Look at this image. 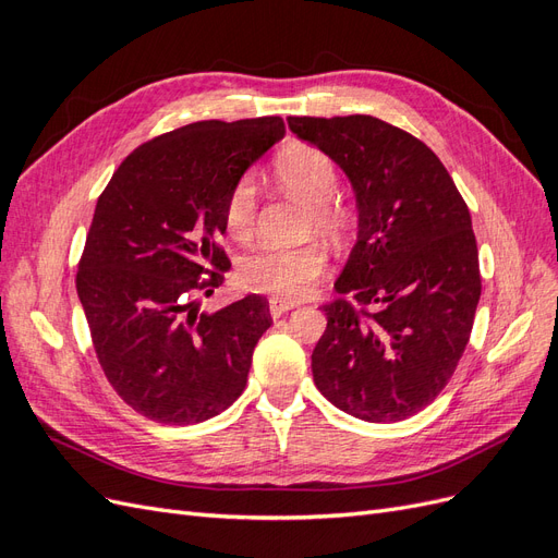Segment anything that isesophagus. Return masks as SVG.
Returning <instances> with one entry per match:
<instances>
[{
	"instance_id": "obj_1",
	"label": "esophagus",
	"mask_w": 558,
	"mask_h": 558,
	"mask_svg": "<svg viewBox=\"0 0 558 558\" xmlns=\"http://www.w3.org/2000/svg\"><path fill=\"white\" fill-rule=\"evenodd\" d=\"M293 307H295V302H291V300H277V298L269 300V314H272L275 318H279L281 314H286Z\"/></svg>"
}]
</instances>
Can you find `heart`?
I'll return each instance as SVG.
<instances>
[{"mask_svg": "<svg viewBox=\"0 0 558 558\" xmlns=\"http://www.w3.org/2000/svg\"><path fill=\"white\" fill-rule=\"evenodd\" d=\"M272 172L286 193L310 205V230L326 234L330 240L344 238L351 228V214L342 202L335 199L340 177L328 154L316 146L295 144L275 158ZM256 185L248 177H242L230 189L223 209V221L232 240H251L256 228ZM326 251L314 242L293 248L265 246L242 260L238 275L242 289L251 293L272 295L277 300H300L326 272Z\"/></svg>", "mask_w": 558, "mask_h": 558, "instance_id": "heart-1", "label": "heart"}]
</instances>
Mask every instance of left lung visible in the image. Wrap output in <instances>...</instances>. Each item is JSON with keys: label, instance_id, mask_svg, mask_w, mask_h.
I'll list each match as a JSON object with an SVG mask.
<instances>
[{"label": "left lung", "instance_id": "8db88e82", "mask_svg": "<svg viewBox=\"0 0 558 558\" xmlns=\"http://www.w3.org/2000/svg\"><path fill=\"white\" fill-rule=\"evenodd\" d=\"M289 128L342 167L359 205L314 384L342 412L393 424L442 393L468 347L482 295L468 205L424 142L375 116H291Z\"/></svg>", "mask_w": 558, "mask_h": 558}]
</instances>
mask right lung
Returning <instances> with one entry per match:
<instances>
[{"mask_svg":"<svg viewBox=\"0 0 558 558\" xmlns=\"http://www.w3.org/2000/svg\"><path fill=\"white\" fill-rule=\"evenodd\" d=\"M283 134L279 116L183 125L134 148L97 199L76 291L109 384L150 421L202 424L244 391L267 300L197 314V295L230 267V189Z\"/></svg>","mask_w":558,"mask_h":558,"instance_id":"right-lung-1","label":"right lung"}]
</instances>
